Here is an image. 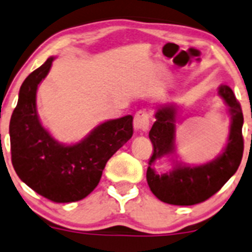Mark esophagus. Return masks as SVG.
<instances>
[{
	"label": "esophagus",
	"instance_id": "34e87169",
	"mask_svg": "<svg viewBox=\"0 0 252 252\" xmlns=\"http://www.w3.org/2000/svg\"><path fill=\"white\" fill-rule=\"evenodd\" d=\"M149 126H150V114L149 112L138 111L134 116V128L136 130H148Z\"/></svg>",
	"mask_w": 252,
	"mask_h": 252
}]
</instances>
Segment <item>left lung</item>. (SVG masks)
I'll list each match as a JSON object with an SVG mask.
<instances>
[{
	"mask_svg": "<svg viewBox=\"0 0 252 252\" xmlns=\"http://www.w3.org/2000/svg\"><path fill=\"white\" fill-rule=\"evenodd\" d=\"M218 94L231 116L228 144L216 160L199 166L176 165L172 171L158 175L151 165L158 158L175 151L177 107L165 104L155 113V123L149 133L153 143V155L149 160L146 180L151 192L160 201L173 206H193L211 198L236 172L243 158L244 117L241 106L233 90L221 85Z\"/></svg>",
	"mask_w": 252,
	"mask_h": 252,
	"instance_id": "left-lung-1",
	"label": "left lung"
}]
</instances>
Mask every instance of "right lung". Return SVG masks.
I'll return each mask as SVG.
<instances>
[{"label": "right lung", "mask_w": 252, "mask_h": 252, "mask_svg": "<svg viewBox=\"0 0 252 252\" xmlns=\"http://www.w3.org/2000/svg\"><path fill=\"white\" fill-rule=\"evenodd\" d=\"M54 58L34 70L22 84L18 103L9 122L12 165L33 191L55 203L77 202L98 185L107 161L133 135V117L97 126L74 145L56 141L36 113V90Z\"/></svg>", "instance_id": "1"}]
</instances>
